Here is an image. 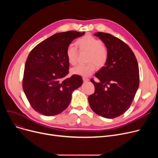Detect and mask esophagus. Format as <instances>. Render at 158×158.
Wrapping results in <instances>:
<instances>
[{"label": "esophagus", "instance_id": "34e87169", "mask_svg": "<svg viewBox=\"0 0 158 158\" xmlns=\"http://www.w3.org/2000/svg\"><path fill=\"white\" fill-rule=\"evenodd\" d=\"M82 80H83V82H88V81H89V79H88V78H86V77H82Z\"/></svg>", "mask_w": 158, "mask_h": 158}]
</instances>
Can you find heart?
Listing matches in <instances>:
<instances>
[{
    "label": "heart",
    "mask_w": 158,
    "mask_h": 158,
    "mask_svg": "<svg viewBox=\"0 0 158 158\" xmlns=\"http://www.w3.org/2000/svg\"><path fill=\"white\" fill-rule=\"evenodd\" d=\"M76 44L81 51L89 52L87 59V62L89 63L85 65H77L72 68L71 72L73 74L88 77L96 70V65L101 68L107 62L108 52L99 39L90 35H86L78 39L76 41ZM66 56L70 64H76L77 56V48L73 45H69L66 50Z\"/></svg>",
    "instance_id": "b5f03b06"
}]
</instances>
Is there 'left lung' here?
Here are the masks:
<instances>
[{"mask_svg": "<svg viewBox=\"0 0 158 158\" xmlns=\"http://www.w3.org/2000/svg\"><path fill=\"white\" fill-rule=\"evenodd\" d=\"M94 35L105 44L108 58L95 75L98 82L91 79L95 92L88 102L95 113L111 119L123 114L133 101L139 84L138 64L131 48L119 38L102 32Z\"/></svg>", "mask_w": 158, "mask_h": 158, "instance_id": "left-lung-1", "label": "left lung"}]
</instances>
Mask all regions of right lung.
Returning <instances> with one entry per match:
<instances>
[{"mask_svg":"<svg viewBox=\"0 0 158 158\" xmlns=\"http://www.w3.org/2000/svg\"><path fill=\"white\" fill-rule=\"evenodd\" d=\"M69 31L41 41L29 53L25 64L22 86L31 106L45 116L63 112L70 103L73 90L82 85V77L69 73L66 50L72 41L85 35Z\"/></svg>","mask_w":158,"mask_h":158,"instance_id":"obj_1","label":"right lung"}]
</instances>
